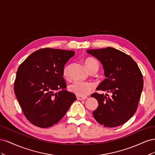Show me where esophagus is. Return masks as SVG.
Here are the masks:
<instances>
[{"label":"esophagus","mask_w":155,"mask_h":155,"mask_svg":"<svg viewBox=\"0 0 155 155\" xmlns=\"http://www.w3.org/2000/svg\"><path fill=\"white\" fill-rule=\"evenodd\" d=\"M77 99L79 100H85L87 99V97H82V96H76Z\"/></svg>","instance_id":"obj_1"}]
</instances>
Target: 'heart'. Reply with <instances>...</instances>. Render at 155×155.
Instances as JSON below:
<instances>
[{
    "label": "heart",
    "instance_id": "obj_1",
    "mask_svg": "<svg viewBox=\"0 0 155 155\" xmlns=\"http://www.w3.org/2000/svg\"><path fill=\"white\" fill-rule=\"evenodd\" d=\"M85 65L88 70L92 68H98L99 63L97 61L92 58H88L85 60ZM69 65L65 66L63 70V76L64 78L69 76ZM94 89V85L92 83L87 81H75L68 86L70 92L74 93L77 96L85 97L88 95Z\"/></svg>",
    "mask_w": 155,
    "mask_h": 155
}]
</instances>
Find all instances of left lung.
<instances>
[{
    "mask_svg": "<svg viewBox=\"0 0 155 155\" xmlns=\"http://www.w3.org/2000/svg\"><path fill=\"white\" fill-rule=\"evenodd\" d=\"M88 54L100 61L106 78L96 88L109 94L93 93L98 101L92 114L96 120L107 127H115L127 122L137 111L142 92V74L133 58L112 47L88 50Z\"/></svg>",
    "mask_w": 155,
    "mask_h": 155,
    "instance_id": "1",
    "label": "left lung"
}]
</instances>
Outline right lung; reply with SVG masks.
Returning <instances> with one entry per match:
<instances>
[{
	"mask_svg": "<svg viewBox=\"0 0 155 155\" xmlns=\"http://www.w3.org/2000/svg\"><path fill=\"white\" fill-rule=\"evenodd\" d=\"M74 53L42 48L18 67L14 92L24 115L33 125L46 128L57 124L76 100L74 93L64 90L67 83L63 77L64 64Z\"/></svg>",
	"mask_w": 155,
	"mask_h": 155,
	"instance_id": "obj_1",
	"label": "right lung"
}]
</instances>
